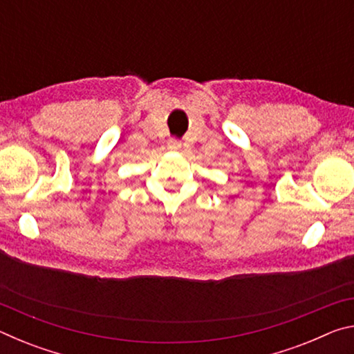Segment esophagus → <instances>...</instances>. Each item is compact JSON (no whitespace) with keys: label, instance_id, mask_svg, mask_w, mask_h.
Wrapping results in <instances>:
<instances>
[{"label":"esophagus","instance_id":"34e87169","mask_svg":"<svg viewBox=\"0 0 354 354\" xmlns=\"http://www.w3.org/2000/svg\"><path fill=\"white\" fill-rule=\"evenodd\" d=\"M167 147H169V149H173V151H176V149H181L183 143H181V140H178V139H170L169 143H167Z\"/></svg>","mask_w":354,"mask_h":354}]
</instances>
